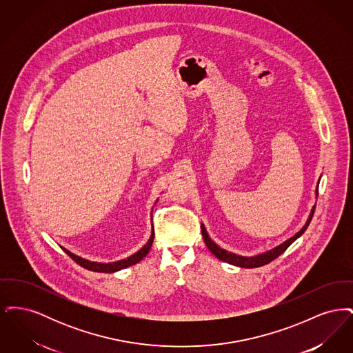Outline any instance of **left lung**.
Listing matches in <instances>:
<instances>
[{
  "label": "left lung",
  "mask_w": 353,
  "mask_h": 353,
  "mask_svg": "<svg viewBox=\"0 0 353 353\" xmlns=\"http://www.w3.org/2000/svg\"><path fill=\"white\" fill-rule=\"evenodd\" d=\"M316 196H318V188H316ZM314 212H315V205H314V208H312V210H311V213H310V217L307 219L305 225H304L302 229H301L296 234L294 235V236L288 238L282 245L274 248L272 250L262 252V254H258V255H254V256H242V255H238V254H234V252H226L225 249H221L217 243H214V242L210 239V236L208 234V232H206L203 223H201L202 238H203L205 245L208 246V249L212 252V254H214V255L219 258V261L226 262V263H230V265H234V266H238V268H243V269L261 268V266L268 265L271 261H274L275 258H278L282 252H285V249H287L295 239H298V238L305 232V229L308 228V225H310V222H311V219H312Z\"/></svg>",
  "instance_id": "obj_1"
}]
</instances>
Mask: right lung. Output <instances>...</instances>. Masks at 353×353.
<instances>
[{
  "instance_id": "1",
  "label": "right lung",
  "mask_w": 353,
  "mask_h": 353,
  "mask_svg": "<svg viewBox=\"0 0 353 353\" xmlns=\"http://www.w3.org/2000/svg\"><path fill=\"white\" fill-rule=\"evenodd\" d=\"M153 238H154V232L152 229V234L148 239V242L139 250L137 252H134L132 255H130L128 258L125 259H120L117 262H111V263H101V262H92V261H88V259H84L79 255H75L71 252H68V249L62 248L65 252L71 256V259H74L78 265H81L84 269L90 270V271H95V272H117L119 270L125 269V268H130L132 265L139 263L148 252L151 250L152 243H153Z\"/></svg>"
}]
</instances>
